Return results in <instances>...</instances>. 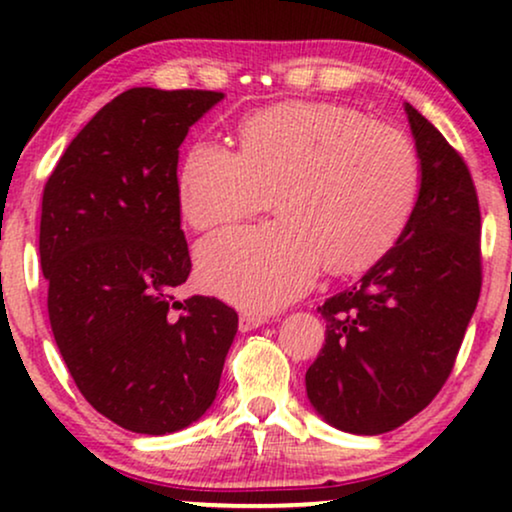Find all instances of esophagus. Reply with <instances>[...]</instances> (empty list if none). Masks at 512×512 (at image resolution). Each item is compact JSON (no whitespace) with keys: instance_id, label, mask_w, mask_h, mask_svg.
<instances>
[{"instance_id":"obj_1","label":"esophagus","mask_w":512,"mask_h":512,"mask_svg":"<svg viewBox=\"0 0 512 512\" xmlns=\"http://www.w3.org/2000/svg\"><path fill=\"white\" fill-rule=\"evenodd\" d=\"M265 321H268V317H265V314L244 312V314H240V331H251V328L263 326Z\"/></svg>"}]
</instances>
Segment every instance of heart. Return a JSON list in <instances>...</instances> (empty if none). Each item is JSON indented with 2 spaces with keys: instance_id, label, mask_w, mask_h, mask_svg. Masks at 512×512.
Returning a JSON list of instances; mask_svg holds the SVG:
<instances>
[{
  "instance_id": "1",
  "label": "heart",
  "mask_w": 512,
  "mask_h": 512,
  "mask_svg": "<svg viewBox=\"0 0 512 512\" xmlns=\"http://www.w3.org/2000/svg\"><path fill=\"white\" fill-rule=\"evenodd\" d=\"M240 146L195 139L179 167V207L195 230L258 212L272 193L279 221L230 228L198 247L209 291L244 307H279L317 277L368 268L394 247L422 193L408 135L354 107L291 102L256 111Z\"/></svg>"
}]
</instances>
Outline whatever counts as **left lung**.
Returning a JSON list of instances; mask_svg holds the SVG:
<instances>
[{
	"label": "left lung",
	"mask_w": 512,
	"mask_h": 512,
	"mask_svg": "<svg viewBox=\"0 0 512 512\" xmlns=\"http://www.w3.org/2000/svg\"><path fill=\"white\" fill-rule=\"evenodd\" d=\"M422 193L398 242L317 307L326 342L307 368L314 410L349 433L394 431L450 377L482 286L480 205L461 153L405 107Z\"/></svg>",
	"instance_id": "8db88e82"
}]
</instances>
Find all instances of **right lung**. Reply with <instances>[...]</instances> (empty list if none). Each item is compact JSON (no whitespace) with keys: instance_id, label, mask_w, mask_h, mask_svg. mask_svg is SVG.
<instances>
[{"instance_id":"right-lung-1","label":"right lung","mask_w":512,"mask_h":512,"mask_svg":"<svg viewBox=\"0 0 512 512\" xmlns=\"http://www.w3.org/2000/svg\"><path fill=\"white\" fill-rule=\"evenodd\" d=\"M221 97L125 90L72 139L44 188L39 256L55 342L83 398L135 433L163 436L205 415L237 333L223 300L174 298L191 275L179 146Z\"/></svg>"}]
</instances>
